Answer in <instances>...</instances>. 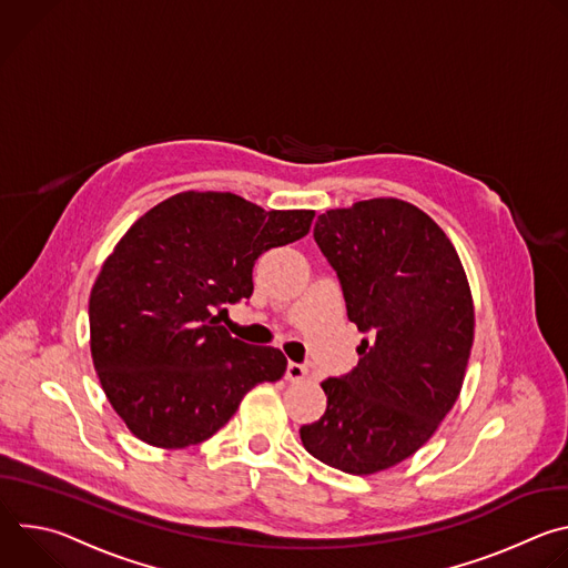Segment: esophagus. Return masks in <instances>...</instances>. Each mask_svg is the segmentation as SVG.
I'll use <instances>...</instances> for the list:
<instances>
[{"label":"esophagus","instance_id":"obj_1","mask_svg":"<svg viewBox=\"0 0 568 568\" xmlns=\"http://www.w3.org/2000/svg\"><path fill=\"white\" fill-rule=\"evenodd\" d=\"M305 375H307V368H305L303 364H296V362H290V364H287L285 377H287L290 382H301V379H305Z\"/></svg>","mask_w":568,"mask_h":568}]
</instances>
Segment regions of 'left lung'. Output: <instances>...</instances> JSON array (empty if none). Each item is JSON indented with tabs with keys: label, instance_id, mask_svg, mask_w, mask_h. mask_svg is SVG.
I'll return each mask as SVG.
<instances>
[{
	"label": "left lung",
	"instance_id": "1",
	"mask_svg": "<svg viewBox=\"0 0 568 568\" xmlns=\"http://www.w3.org/2000/svg\"><path fill=\"white\" fill-rule=\"evenodd\" d=\"M314 240L366 339L351 373L321 382L326 414L301 440L321 463L375 474L416 454L454 407L474 342L469 283L445 231L395 197L326 211Z\"/></svg>",
	"mask_w": 568,
	"mask_h": 568
}]
</instances>
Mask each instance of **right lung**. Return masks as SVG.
<instances>
[{
	"label": "right lung",
	"instance_id": "obj_1",
	"mask_svg": "<svg viewBox=\"0 0 568 568\" xmlns=\"http://www.w3.org/2000/svg\"><path fill=\"white\" fill-rule=\"evenodd\" d=\"M312 217L186 191L119 240L90 294V346L110 404L139 440L204 443L256 384L283 377L278 348L231 337L217 316L252 296L258 256L303 237Z\"/></svg>",
	"mask_w": 568,
	"mask_h": 568
}]
</instances>
